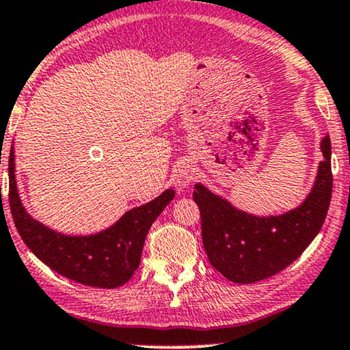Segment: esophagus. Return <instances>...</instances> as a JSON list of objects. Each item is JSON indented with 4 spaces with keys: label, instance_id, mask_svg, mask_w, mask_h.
Returning <instances> with one entry per match:
<instances>
[{
    "label": "esophagus",
    "instance_id": "obj_1",
    "mask_svg": "<svg viewBox=\"0 0 350 350\" xmlns=\"http://www.w3.org/2000/svg\"><path fill=\"white\" fill-rule=\"evenodd\" d=\"M197 178V170L192 161H183L174 171V184L179 189H185L192 180Z\"/></svg>",
    "mask_w": 350,
    "mask_h": 350
}]
</instances>
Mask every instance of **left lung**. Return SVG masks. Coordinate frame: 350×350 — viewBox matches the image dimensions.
<instances>
[{
    "label": "left lung",
    "mask_w": 350,
    "mask_h": 350,
    "mask_svg": "<svg viewBox=\"0 0 350 350\" xmlns=\"http://www.w3.org/2000/svg\"><path fill=\"white\" fill-rule=\"evenodd\" d=\"M323 161L309 197L280 216L248 214L195 184L193 202L202 216V237L211 265L234 283H254L288 267L319 234L333 192L332 142L320 144Z\"/></svg>",
    "instance_id": "left-lung-1"
}]
</instances>
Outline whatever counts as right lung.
<instances>
[{
	"label": "right lung",
	"instance_id": "obj_1",
	"mask_svg": "<svg viewBox=\"0 0 350 350\" xmlns=\"http://www.w3.org/2000/svg\"><path fill=\"white\" fill-rule=\"evenodd\" d=\"M14 148L9 155V206L18 235L36 258L60 275L94 288L124 285L141 264L147 232L174 190L167 189L147 204L129 209L113 226L94 235L70 237L51 230L25 211L18 197Z\"/></svg>",
	"mask_w": 350,
	"mask_h": 350
}]
</instances>
